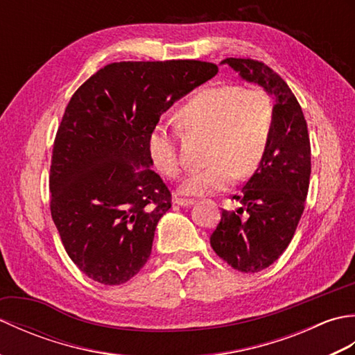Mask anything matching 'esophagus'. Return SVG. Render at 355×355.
Instances as JSON below:
<instances>
[{"label": "esophagus", "mask_w": 355, "mask_h": 355, "mask_svg": "<svg viewBox=\"0 0 355 355\" xmlns=\"http://www.w3.org/2000/svg\"><path fill=\"white\" fill-rule=\"evenodd\" d=\"M173 202H175V205H178V206H182V207H189V206H192L193 205V200H187V198H180V197H175L173 198Z\"/></svg>", "instance_id": "esophagus-1"}]
</instances>
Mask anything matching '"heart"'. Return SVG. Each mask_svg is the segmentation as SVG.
Here are the masks:
<instances>
[{"label": "heart", "mask_w": 355, "mask_h": 355, "mask_svg": "<svg viewBox=\"0 0 355 355\" xmlns=\"http://www.w3.org/2000/svg\"><path fill=\"white\" fill-rule=\"evenodd\" d=\"M178 117L186 126L210 134V164L192 172L182 192L210 195L225 191L235 175H250L261 164L273 134L275 105L266 89L224 84L206 87L191 96L180 108ZM148 150L163 175H180L177 141L168 126L160 123L150 131Z\"/></svg>", "instance_id": "heart-1"}]
</instances>
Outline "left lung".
<instances>
[{
	"label": "left lung",
	"mask_w": 355,
	"mask_h": 355,
	"mask_svg": "<svg viewBox=\"0 0 355 355\" xmlns=\"http://www.w3.org/2000/svg\"><path fill=\"white\" fill-rule=\"evenodd\" d=\"M239 76L261 85L275 99V126L263 160L235 200V212L223 210L210 245L243 273L270 267L288 247L304 214L311 175V146L302 108L286 82L263 62L227 58Z\"/></svg>",
	"instance_id": "8db88e82"
}]
</instances>
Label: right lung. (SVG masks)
Masks as SVG:
<instances>
[{"instance_id": "obj_1", "label": "right lung", "mask_w": 355, "mask_h": 355, "mask_svg": "<svg viewBox=\"0 0 355 355\" xmlns=\"http://www.w3.org/2000/svg\"><path fill=\"white\" fill-rule=\"evenodd\" d=\"M216 73L191 59L112 62L71 96L53 145L50 210L65 252L89 279L120 285L148 262L172 198L149 168V134Z\"/></svg>"}]
</instances>
